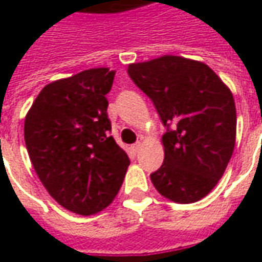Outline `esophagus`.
Here are the masks:
<instances>
[{
    "mask_svg": "<svg viewBox=\"0 0 262 262\" xmlns=\"http://www.w3.org/2000/svg\"><path fill=\"white\" fill-rule=\"evenodd\" d=\"M140 148H142V143L137 142L136 144H133V146H132V151H133V153H139V151H140Z\"/></svg>",
    "mask_w": 262,
    "mask_h": 262,
    "instance_id": "1",
    "label": "esophagus"
}]
</instances>
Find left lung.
I'll list each match as a JSON object with an SVG mask.
<instances>
[{
    "mask_svg": "<svg viewBox=\"0 0 262 262\" xmlns=\"http://www.w3.org/2000/svg\"><path fill=\"white\" fill-rule=\"evenodd\" d=\"M127 73L167 127L164 163L150 176L153 185L172 202L202 199L219 182L234 150L231 91L205 63L180 56L133 63Z\"/></svg>",
    "mask_w": 262,
    "mask_h": 262,
    "instance_id": "8db88e82",
    "label": "left lung"
}]
</instances>
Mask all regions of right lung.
<instances>
[{"label": "right lung", "instance_id": "obj_1", "mask_svg": "<svg viewBox=\"0 0 262 262\" xmlns=\"http://www.w3.org/2000/svg\"><path fill=\"white\" fill-rule=\"evenodd\" d=\"M115 71L84 70L50 82L26 114L25 143L32 165L50 196L88 216L108 206L130 164L111 133L106 94Z\"/></svg>", "mask_w": 262, "mask_h": 262}]
</instances>
